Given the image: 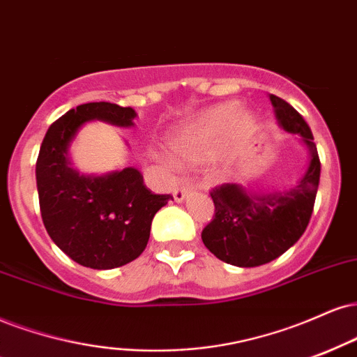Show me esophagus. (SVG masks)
<instances>
[{
  "label": "esophagus",
  "mask_w": 357,
  "mask_h": 357,
  "mask_svg": "<svg viewBox=\"0 0 357 357\" xmlns=\"http://www.w3.org/2000/svg\"><path fill=\"white\" fill-rule=\"evenodd\" d=\"M190 191H191L190 184H184V183H183L181 186H178V188H176V190L173 191L174 199L178 201V203H183V201L188 197V195H190Z\"/></svg>",
  "instance_id": "1"
}]
</instances>
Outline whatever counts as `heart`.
Here are the masks:
<instances>
[{
	"label": "heart",
	"instance_id": "heart-1",
	"mask_svg": "<svg viewBox=\"0 0 357 357\" xmlns=\"http://www.w3.org/2000/svg\"><path fill=\"white\" fill-rule=\"evenodd\" d=\"M257 121L249 111H239L236 101L209 106L176 126L167 136L166 144L181 162L197 161L216 143V160L221 167L229 166L251 143Z\"/></svg>",
	"mask_w": 357,
	"mask_h": 357
}]
</instances>
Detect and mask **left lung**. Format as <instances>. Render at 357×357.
Returning a JSON list of instances; mask_svg holds the SVG:
<instances>
[{"mask_svg":"<svg viewBox=\"0 0 357 357\" xmlns=\"http://www.w3.org/2000/svg\"><path fill=\"white\" fill-rule=\"evenodd\" d=\"M279 126L299 135L309 151V165L298 183L282 192H249L236 183L211 190L213 221L201 238L218 259L239 268L271 263L298 243L311 220L321 161L307 123L289 102L269 94Z\"/></svg>","mask_w":357,"mask_h":357,"instance_id":"1","label":"left lung"}]
</instances>
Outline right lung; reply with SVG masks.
<instances>
[{
    "label": "right lung",
    "mask_w": 357,
    "mask_h": 357,
    "mask_svg": "<svg viewBox=\"0 0 357 357\" xmlns=\"http://www.w3.org/2000/svg\"><path fill=\"white\" fill-rule=\"evenodd\" d=\"M136 113L113 102H86L51 124L36 161L41 218L64 255L91 269H113L144 251L151 221L171 195H154L136 167L102 176L73 169L68 148L84 123L130 128Z\"/></svg>",
    "instance_id": "right-lung-1"
}]
</instances>
